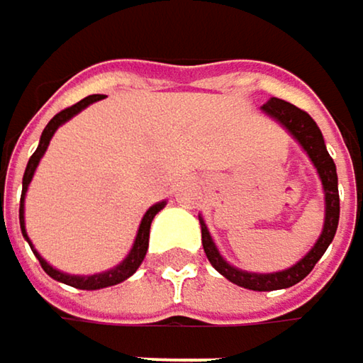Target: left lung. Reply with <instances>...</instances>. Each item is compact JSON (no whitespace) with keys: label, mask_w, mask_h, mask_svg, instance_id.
I'll list each match as a JSON object with an SVG mask.
<instances>
[{"label":"left lung","mask_w":363,"mask_h":363,"mask_svg":"<svg viewBox=\"0 0 363 363\" xmlns=\"http://www.w3.org/2000/svg\"><path fill=\"white\" fill-rule=\"evenodd\" d=\"M262 111L271 117H275L284 128L290 130V134L303 145V149L309 153L313 166L318 168V174L324 184V193H326V220H324V231L318 240V244L311 248V252L307 254L303 260H298L294 267L279 271V273H267V275H258V273H246L240 271L235 267H231L227 260H223V256L218 254L203 220H201V246L203 252L208 256V260L212 262V267L225 275L229 281L248 288V290H256V292H269V290H281V288H290L294 284H298L301 279H305L315 262L324 256L330 242L334 240L336 227H338V214H340V201H338V179H336V166L330 157L324 145V136L318 128V123L311 119V115L307 111L298 109L281 99H269Z\"/></svg>","instance_id":"left-lung-1"}]
</instances>
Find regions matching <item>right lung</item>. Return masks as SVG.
<instances>
[{"label":"right lung","instance_id":"obj_1","mask_svg":"<svg viewBox=\"0 0 363 363\" xmlns=\"http://www.w3.org/2000/svg\"><path fill=\"white\" fill-rule=\"evenodd\" d=\"M103 99V94H92V96H86L84 101H79V103H75V105H71V107H67V109H62L60 113H56L52 119H50V123L43 128V132H41V140H39V147L35 149V153L29 157V164H27V170H25V177H23V195H21V210H18V216H21V229H23V235L27 238V231H25V216H23V201H25V191H27V186H29V182L33 179V172H35L37 164H39V160H41V155L45 153V149H48V145H50V138L54 136V132H56V128L60 125V123H65L67 119H71L75 113H79L82 109H86L90 103H96V101H101ZM164 208V201L162 203H155V206H151L149 210H147V214L143 216V223H140V227H138V235H136V242H134V248L130 250L128 254V258L119 264V267H115V269H111L107 273H99V275H90V277H79V275H67V273H60V271H56V269H52L39 254L35 252L37 260H39V264H41V269L52 277V279H56V281H62V284H67V286H73V288H79V290H99V288H107V286H115V284H119V281H123V279H128L138 267H140V262H143V258H145V254H147V248H149V229H151V220L155 218V214L160 212ZM27 242H29V238H27ZM29 246H31V242H29ZM33 248V246H31Z\"/></svg>","mask_w":363,"mask_h":363}]
</instances>
